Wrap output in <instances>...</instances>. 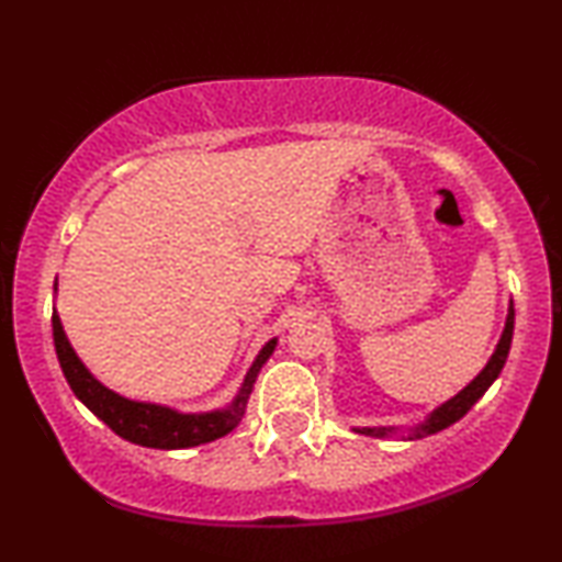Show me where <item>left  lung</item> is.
Segmentation results:
<instances>
[{"label":"left lung","mask_w":562,"mask_h":562,"mask_svg":"<svg viewBox=\"0 0 562 562\" xmlns=\"http://www.w3.org/2000/svg\"><path fill=\"white\" fill-rule=\"evenodd\" d=\"M512 335H514V302H509V312H506V322H504V333L498 337L494 352H491L488 363L483 366V371L475 375V379L468 383L463 391H458L456 396L448 398V402L437 406L427 414L425 419L417 422V425L412 427H358L356 432L360 435H368V437H402V440H422V437L427 435H435V432H442V429H448L450 425H456L458 419H463L468 409L479 402V398L486 394L491 383L498 379V373H502V368L506 363V356H509V348H512Z\"/></svg>","instance_id":"obj_1"}]
</instances>
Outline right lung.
Returning <instances> with one entry per match:
<instances>
[{
	"label": "right lung",
	"mask_w": 562,
	"mask_h": 562,
	"mask_svg": "<svg viewBox=\"0 0 562 562\" xmlns=\"http://www.w3.org/2000/svg\"><path fill=\"white\" fill-rule=\"evenodd\" d=\"M53 291H58V279L53 283ZM53 342H56L58 363L64 368V375L68 386L76 394V398L94 412L114 435L122 440L143 445V448L156 450H183L196 448V445L220 440L227 432L240 425L245 406L256 386V379L266 360L273 356L279 337L268 340L260 352L252 360V366L245 373V379L233 396V402L222 409L212 412H179L173 406L156 404V402H137V398H127L117 394V391L106 389L94 373L83 366V360L76 356L74 345L68 342V335L64 325H60L58 312L53 310Z\"/></svg>",
	"instance_id": "right-lung-1"
}]
</instances>
